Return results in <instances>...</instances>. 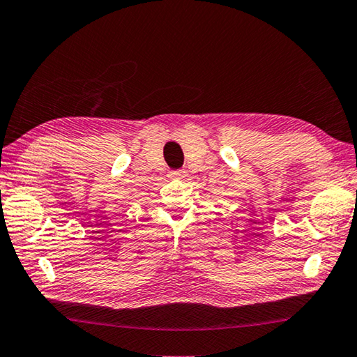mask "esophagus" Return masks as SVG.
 <instances>
[{
  "label": "esophagus",
  "mask_w": 357,
  "mask_h": 357,
  "mask_svg": "<svg viewBox=\"0 0 357 357\" xmlns=\"http://www.w3.org/2000/svg\"><path fill=\"white\" fill-rule=\"evenodd\" d=\"M169 177H171V178H178V180H181V178L186 177V171H183V169L172 171V172L169 174Z\"/></svg>",
  "instance_id": "obj_1"
}]
</instances>
